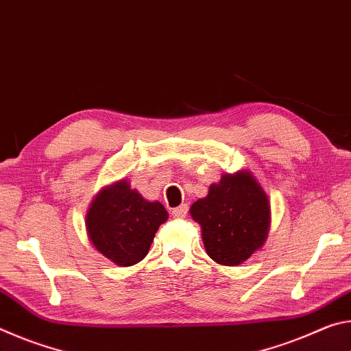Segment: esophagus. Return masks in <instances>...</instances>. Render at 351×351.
<instances>
[{
	"mask_svg": "<svg viewBox=\"0 0 351 351\" xmlns=\"http://www.w3.org/2000/svg\"><path fill=\"white\" fill-rule=\"evenodd\" d=\"M187 210H189L187 204H181L180 207H175V209L171 210V217H173V218H184L187 215Z\"/></svg>",
	"mask_w": 351,
	"mask_h": 351,
	"instance_id": "34e87169",
	"label": "esophagus"
}]
</instances>
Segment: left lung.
Here are the masks:
<instances>
[{
    "label": "left lung",
    "mask_w": 351,
    "mask_h": 351,
    "mask_svg": "<svg viewBox=\"0 0 351 351\" xmlns=\"http://www.w3.org/2000/svg\"><path fill=\"white\" fill-rule=\"evenodd\" d=\"M190 215L201 226L209 257L237 266L266 241L271 221L268 195L249 170L223 175L206 198L195 201Z\"/></svg>",
    "instance_id": "obj_1"
}]
</instances>
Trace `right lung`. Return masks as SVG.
Here are the masks:
<instances>
[{
  "label": "right lung",
  "mask_w": 351,
  "mask_h": 351,
  "mask_svg": "<svg viewBox=\"0 0 351 351\" xmlns=\"http://www.w3.org/2000/svg\"><path fill=\"white\" fill-rule=\"evenodd\" d=\"M169 213L159 201H147L121 180L104 187L86 213L93 246L119 266H133L150 251L154 234Z\"/></svg>",
  "instance_id": "add662e5"
}]
</instances>
